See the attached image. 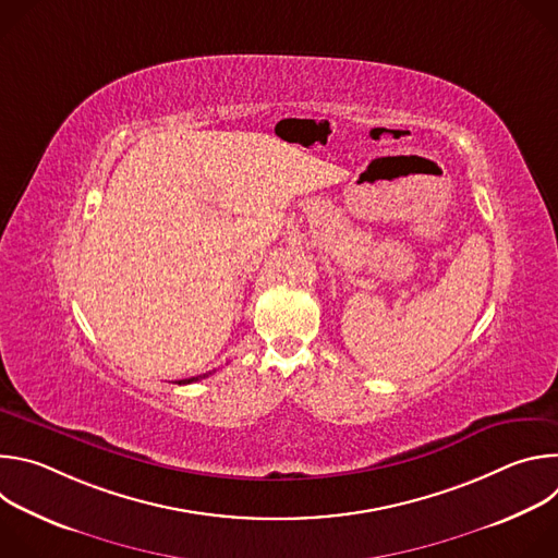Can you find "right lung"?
I'll return each instance as SVG.
<instances>
[{
	"mask_svg": "<svg viewBox=\"0 0 558 558\" xmlns=\"http://www.w3.org/2000/svg\"><path fill=\"white\" fill-rule=\"evenodd\" d=\"M203 377H207V373H205V375H196V377H190V379H181L179 384H192V381H198V379H203Z\"/></svg>",
	"mask_w": 558,
	"mask_h": 558,
	"instance_id": "1",
	"label": "right lung"
}]
</instances>
